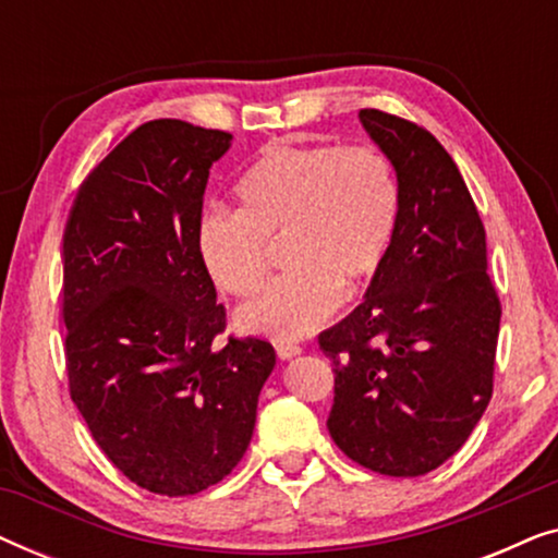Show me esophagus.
<instances>
[{"label": "esophagus", "mask_w": 558, "mask_h": 558, "mask_svg": "<svg viewBox=\"0 0 558 558\" xmlns=\"http://www.w3.org/2000/svg\"><path fill=\"white\" fill-rule=\"evenodd\" d=\"M302 353V348L296 342H277V355L281 361H289V357H296Z\"/></svg>", "instance_id": "1"}]
</instances>
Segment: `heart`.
I'll return each instance as SVG.
<instances>
[{
    "mask_svg": "<svg viewBox=\"0 0 558 558\" xmlns=\"http://www.w3.org/2000/svg\"><path fill=\"white\" fill-rule=\"evenodd\" d=\"M239 210L197 223V254L220 292L248 296L266 274L264 243L284 241L287 274L235 312L243 332L304 338L325 325L340 294L380 269L401 213L391 157L378 147L274 144L235 185Z\"/></svg>",
    "mask_w": 558,
    "mask_h": 558,
    "instance_id": "obj_1",
    "label": "heart"
}]
</instances>
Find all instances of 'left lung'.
<instances>
[{
	"mask_svg": "<svg viewBox=\"0 0 558 558\" xmlns=\"http://www.w3.org/2000/svg\"><path fill=\"white\" fill-rule=\"evenodd\" d=\"M357 117L391 157L401 213L363 304L319 335L335 371L327 429L363 468L418 477L468 441L490 403L500 300L485 226L447 149L393 113Z\"/></svg>",
	"mask_w": 558,
	"mask_h": 558,
	"instance_id": "left-lung-1",
	"label": "left lung"
}]
</instances>
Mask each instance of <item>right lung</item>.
<instances>
[{"label":"right lung","instance_id":"obj_1","mask_svg":"<svg viewBox=\"0 0 558 558\" xmlns=\"http://www.w3.org/2000/svg\"><path fill=\"white\" fill-rule=\"evenodd\" d=\"M233 136L157 119L119 142L75 195L63 233L71 399L113 468L144 490H208L241 462L277 353L228 338L197 254L213 162Z\"/></svg>","mask_w":558,"mask_h":558}]
</instances>
